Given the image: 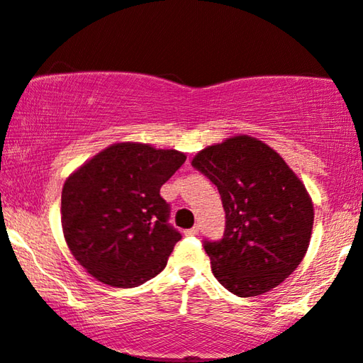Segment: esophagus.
I'll return each mask as SVG.
<instances>
[{"label": "esophagus", "mask_w": 363, "mask_h": 363, "mask_svg": "<svg viewBox=\"0 0 363 363\" xmlns=\"http://www.w3.org/2000/svg\"><path fill=\"white\" fill-rule=\"evenodd\" d=\"M184 235H186V236H197V235H199V226H194V228H191V229H186Z\"/></svg>", "instance_id": "34e87169"}]
</instances>
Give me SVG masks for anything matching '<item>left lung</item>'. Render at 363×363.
Returning a JSON list of instances; mask_svg holds the SVG:
<instances>
[{
    "instance_id": "left-lung-1",
    "label": "left lung",
    "mask_w": 363,
    "mask_h": 363,
    "mask_svg": "<svg viewBox=\"0 0 363 363\" xmlns=\"http://www.w3.org/2000/svg\"><path fill=\"white\" fill-rule=\"evenodd\" d=\"M192 167L221 194L226 228L204 240L216 279L238 296L263 295L298 268L308 250L313 204L272 147L238 135L201 150Z\"/></svg>"
}]
</instances>
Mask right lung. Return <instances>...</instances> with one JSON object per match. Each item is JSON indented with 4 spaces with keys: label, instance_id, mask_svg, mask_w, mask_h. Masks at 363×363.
<instances>
[{
    "label": "right lung",
    "instance_id": "right-lung-1",
    "mask_svg": "<svg viewBox=\"0 0 363 363\" xmlns=\"http://www.w3.org/2000/svg\"><path fill=\"white\" fill-rule=\"evenodd\" d=\"M177 150L116 144L67 179L62 226L72 255L99 281L134 288L166 268L181 233L160 187L184 164Z\"/></svg>",
    "mask_w": 363,
    "mask_h": 363
}]
</instances>
